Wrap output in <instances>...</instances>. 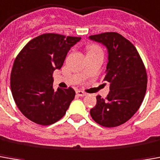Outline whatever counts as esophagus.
<instances>
[{"label": "esophagus", "mask_w": 160, "mask_h": 160, "mask_svg": "<svg viewBox=\"0 0 160 160\" xmlns=\"http://www.w3.org/2000/svg\"><path fill=\"white\" fill-rule=\"evenodd\" d=\"M76 94L80 97H84V96L87 95V93L83 91H80V90H77L76 91Z\"/></svg>", "instance_id": "obj_1"}]
</instances>
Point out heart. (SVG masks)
Wrapping results in <instances>:
<instances>
[{
  "label": "heart",
  "mask_w": 160,
  "mask_h": 160,
  "mask_svg": "<svg viewBox=\"0 0 160 160\" xmlns=\"http://www.w3.org/2000/svg\"><path fill=\"white\" fill-rule=\"evenodd\" d=\"M95 51H100L99 48L98 47H96V46H90L89 48H88V53L89 52H95Z\"/></svg>",
  "instance_id": "heart-1"
}]
</instances>
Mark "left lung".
I'll return each mask as SVG.
<instances>
[{
	"label": "left lung",
	"mask_w": 160,
	"mask_h": 160,
	"mask_svg": "<svg viewBox=\"0 0 160 160\" xmlns=\"http://www.w3.org/2000/svg\"><path fill=\"white\" fill-rule=\"evenodd\" d=\"M89 39L107 48L104 80L110 84L107 98L97 96L90 114L102 127H118L129 120L142 103L147 85L146 68L136 48L121 34L107 32L91 35Z\"/></svg>",
	"instance_id": "8db88e82"
}]
</instances>
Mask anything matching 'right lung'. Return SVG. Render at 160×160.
<instances>
[{
	"mask_svg": "<svg viewBox=\"0 0 160 160\" xmlns=\"http://www.w3.org/2000/svg\"><path fill=\"white\" fill-rule=\"evenodd\" d=\"M80 37L44 33L27 44L19 53L10 75L14 102L31 121L48 126L63 117L75 92L53 88V73L61 69L70 48Z\"/></svg>",
	"mask_w": 160,
	"mask_h": 160,
	"instance_id": "add662e5",
	"label": "right lung"
}]
</instances>
